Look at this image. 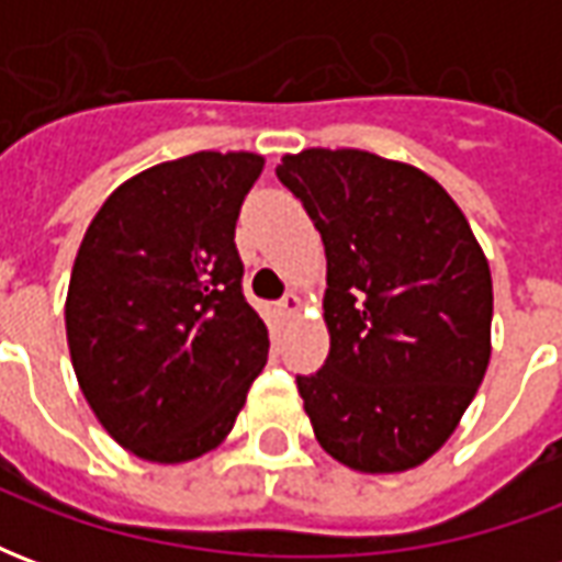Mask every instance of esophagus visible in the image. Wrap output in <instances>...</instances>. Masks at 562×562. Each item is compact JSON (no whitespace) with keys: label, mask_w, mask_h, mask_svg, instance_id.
<instances>
[{"label":"esophagus","mask_w":562,"mask_h":562,"mask_svg":"<svg viewBox=\"0 0 562 562\" xmlns=\"http://www.w3.org/2000/svg\"><path fill=\"white\" fill-rule=\"evenodd\" d=\"M277 306H280L282 316H297L301 313V297L297 294H285Z\"/></svg>","instance_id":"1"}]
</instances>
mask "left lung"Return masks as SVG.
Returning a JSON list of instances; mask_svg holds the SVG:
<instances>
[{
	"instance_id": "obj_1",
	"label": "left lung",
	"mask_w": 562,
	"mask_h": 562,
	"mask_svg": "<svg viewBox=\"0 0 562 562\" xmlns=\"http://www.w3.org/2000/svg\"><path fill=\"white\" fill-rule=\"evenodd\" d=\"M328 256L330 352L297 391L318 446L358 472L413 470L442 448L491 361L494 285L442 186L367 149L282 156Z\"/></svg>"
}]
</instances>
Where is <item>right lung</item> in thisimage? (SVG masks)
I'll return each instance as SVG.
<instances>
[{"label":"right lung","mask_w":562,"mask_h":562,"mask_svg":"<svg viewBox=\"0 0 562 562\" xmlns=\"http://www.w3.org/2000/svg\"><path fill=\"white\" fill-rule=\"evenodd\" d=\"M265 159L192 153L140 171L95 213L75 258L66 334L80 391L153 463L216 448L268 364L234 225Z\"/></svg>","instance_id":"right-lung-1"}]
</instances>
